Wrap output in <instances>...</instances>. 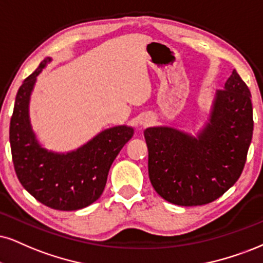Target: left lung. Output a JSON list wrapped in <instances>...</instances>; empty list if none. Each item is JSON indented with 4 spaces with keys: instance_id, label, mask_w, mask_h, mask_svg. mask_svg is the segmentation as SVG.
Here are the masks:
<instances>
[{
    "instance_id": "left-lung-1",
    "label": "left lung",
    "mask_w": 263,
    "mask_h": 263,
    "mask_svg": "<svg viewBox=\"0 0 263 263\" xmlns=\"http://www.w3.org/2000/svg\"><path fill=\"white\" fill-rule=\"evenodd\" d=\"M252 130L250 90L234 69L224 89L216 91L209 122L197 138L171 126L144 132L152 186L174 205L217 200L240 177Z\"/></svg>"
}]
</instances>
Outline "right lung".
Listing matches in <instances>:
<instances>
[{"label":"right lung","instance_id":"obj_1","mask_svg":"<svg viewBox=\"0 0 263 263\" xmlns=\"http://www.w3.org/2000/svg\"><path fill=\"white\" fill-rule=\"evenodd\" d=\"M50 62V57L45 58L15 96L9 125L12 160L21 184L37 201L54 210L76 211L101 196L109 168L134 130L126 125L106 129L68 154L41 147L30 125L29 100L36 77Z\"/></svg>","mask_w":263,"mask_h":263}]
</instances>
